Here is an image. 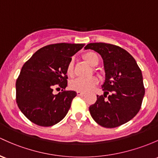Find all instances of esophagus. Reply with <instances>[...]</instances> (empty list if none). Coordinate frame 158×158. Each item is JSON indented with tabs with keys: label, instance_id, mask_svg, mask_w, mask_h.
I'll use <instances>...</instances> for the list:
<instances>
[{
	"label": "esophagus",
	"instance_id": "1",
	"mask_svg": "<svg viewBox=\"0 0 158 158\" xmlns=\"http://www.w3.org/2000/svg\"><path fill=\"white\" fill-rule=\"evenodd\" d=\"M84 94V93H83V92H81V91H77V96H83V95Z\"/></svg>",
	"mask_w": 158,
	"mask_h": 158
}]
</instances>
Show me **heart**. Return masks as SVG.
<instances>
[{"instance_id":"b5f03b06","label":"heart","mask_w":158,"mask_h":158,"mask_svg":"<svg viewBox=\"0 0 158 158\" xmlns=\"http://www.w3.org/2000/svg\"><path fill=\"white\" fill-rule=\"evenodd\" d=\"M83 58L92 66H96L99 63V55L95 52L90 51L86 52L83 56ZM95 72H97V71L95 70ZM66 74L70 77L74 76V62L72 60H71L68 63L67 67H66ZM99 81L96 77H90L85 79L78 78L71 81L69 84V87L73 90L86 93L92 90L93 88L97 85Z\"/></svg>"}]
</instances>
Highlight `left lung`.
Segmentation results:
<instances>
[{
  "label": "left lung",
  "mask_w": 158,
  "mask_h": 158,
  "mask_svg": "<svg viewBox=\"0 0 158 158\" xmlns=\"http://www.w3.org/2000/svg\"><path fill=\"white\" fill-rule=\"evenodd\" d=\"M99 52L104 62L105 93L89 110L100 126L114 128L124 124L139 111L145 95L142 74L135 59L118 46L89 44L84 47Z\"/></svg>",
  "instance_id": "8db88e82"
}]
</instances>
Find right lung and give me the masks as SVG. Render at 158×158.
<instances>
[{"label": "right lung", "instance_id": "add662e5", "mask_svg": "<svg viewBox=\"0 0 158 158\" xmlns=\"http://www.w3.org/2000/svg\"><path fill=\"white\" fill-rule=\"evenodd\" d=\"M84 46L66 43L47 45L23 65L16 82V100L20 111L32 123L51 127L67 114L77 93L65 90L66 67L72 56ZM59 88L61 92L53 94V89Z\"/></svg>", "mask_w": 158, "mask_h": 158}]
</instances>
